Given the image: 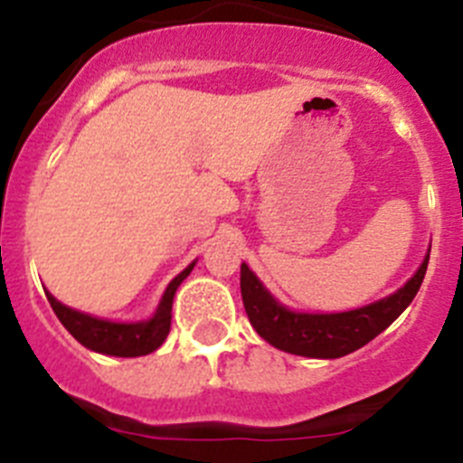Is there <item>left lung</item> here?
<instances>
[{
    "mask_svg": "<svg viewBox=\"0 0 463 463\" xmlns=\"http://www.w3.org/2000/svg\"><path fill=\"white\" fill-rule=\"evenodd\" d=\"M427 264L429 255L415 276L394 294L345 313H294L278 304L248 264H241V297L250 325L273 347L301 357L336 359L373 341L411 306L424 280Z\"/></svg>",
    "mask_w": 463,
    "mask_h": 463,
    "instance_id": "8db88e82",
    "label": "left lung"
}]
</instances>
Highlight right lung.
<instances>
[{"label": "right lung", "instance_id": "right-lung-1", "mask_svg": "<svg viewBox=\"0 0 463 463\" xmlns=\"http://www.w3.org/2000/svg\"><path fill=\"white\" fill-rule=\"evenodd\" d=\"M194 269V261L185 271H181L169 282L165 297L159 301L157 313L146 322H110L85 315L80 310H73L69 306L60 304L52 294L46 292L57 320L62 322L64 329L71 334L80 345L101 354H113V357H141L157 350L171 329V306H174V294L183 280L190 276Z\"/></svg>", "mask_w": 463, "mask_h": 463}]
</instances>
